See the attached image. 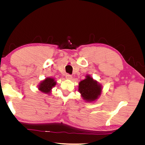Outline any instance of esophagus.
Listing matches in <instances>:
<instances>
[{
	"label": "esophagus",
	"mask_w": 145,
	"mask_h": 145,
	"mask_svg": "<svg viewBox=\"0 0 145 145\" xmlns=\"http://www.w3.org/2000/svg\"><path fill=\"white\" fill-rule=\"evenodd\" d=\"M65 77H66V78H67V79L71 80V78H72V76L70 75V74H66V76Z\"/></svg>",
	"instance_id": "1"
}]
</instances>
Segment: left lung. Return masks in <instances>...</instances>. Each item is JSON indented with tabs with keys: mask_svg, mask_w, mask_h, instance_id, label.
<instances>
[{
	"mask_svg": "<svg viewBox=\"0 0 145 145\" xmlns=\"http://www.w3.org/2000/svg\"><path fill=\"white\" fill-rule=\"evenodd\" d=\"M85 80L78 84V91L82 97L87 102H92L97 99L102 92V86L97 81L89 76H87Z\"/></svg>",
	"mask_w": 145,
	"mask_h": 145,
	"instance_id": "1",
	"label": "left lung"
}]
</instances>
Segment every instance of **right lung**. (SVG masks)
<instances>
[{"mask_svg":"<svg viewBox=\"0 0 145 145\" xmlns=\"http://www.w3.org/2000/svg\"><path fill=\"white\" fill-rule=\"evenodd\" d=\"M56 84V82L54 80V78L47 77L45 80H43L40 84L39 85V89L42 93L46 94H49L51 89L53 88Z\"/></svg>","mask_w":145,"mask_h":145,"instance_id":"obj_1","label":"right lung"}]
</instances>
